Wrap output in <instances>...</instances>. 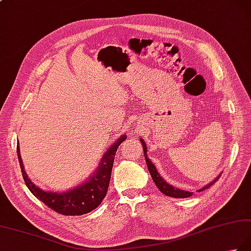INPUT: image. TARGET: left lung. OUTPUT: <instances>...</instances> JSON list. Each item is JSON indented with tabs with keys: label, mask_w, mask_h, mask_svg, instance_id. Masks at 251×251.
Listing matches in <instances>:
<instances>
[{
	"label": "left lung",
	"mask_w": 251,
	"mask_h": 251,
	"mask_svg": "<svg viewBox=\"0 0 251 251\" xmlns=\"http://www.w3.org/2000/svg\"><path fill=\"white\" fill-rule=\"evenodd\" d=\"M140 141H141L142 148H144L147 166H148V170H149L150 174H151V177H152V179H153L154 184L156 185V187L159 188V190L162 191V193H163L164 195L169 196V197H173V198H187V197H190V196L193 195V193H190V191H186V190H181L179 188H176V187H174V186H172V185L166 183V181L161 177L160 174L158 173V171H156V168L154 166V164L152 163L150 159L148 158V155H147V147H146L144 139L140 138ZM220 176H221V174L213 181H211L210 184H208L207 186H204L203 188L199 189V191H202L204 189L211 187V186H212L215 183V181H217L220 178Z\"/></svg>",
	"instance_id": "left-lung-1"
}]
</instances>
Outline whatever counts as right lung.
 <instances>
[{"label":"right lung","instance_id":"1","mask_svg":"<svg viewBox=\"0 0 251 251\" xmlns=\"http://www.w3.org/2000/svg\"><path fill=\"white\" fill-rule=\"evenodd\" d=\"M127 138L126 135H123L113 144L103 155L100 161L99 168L90 176L89 179L85 183L77 186L63 193H54V191H46L34 185L24 170V164L19 148L17 146V155L19 165H21L22 174L25 183L31 194L39 199L49 208L55 212L63 215H82L89 213L99 205L106 196L109 188L113 162L119 146Z\"/></svg>","mask_w":251,"mask_h":251}]
</instances>
